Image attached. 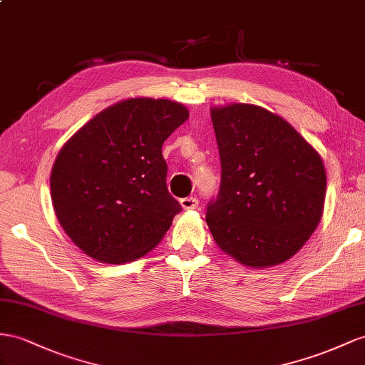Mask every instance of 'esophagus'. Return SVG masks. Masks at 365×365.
I'll return each mask as SVG.
<instances>
[{"instance_id": "esophagus-1", "label": "esophagus", "mask_w": 365, "mask_h": 365, "mask_svg": "<svg viewBox=\"0 0 365 365\" xmlns=\"http://www.w3.org/2000/svg\"><path fill=\"white\" fill-rule=\"evenodd\" d=\"M180 205H182L183 210H195V208H197V205H199V200L195 197H185V199L180 200Z\"/></svg>"}]
</instances>
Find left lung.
Masks as SVG:
<instances>
[{
  "mask_svg": "<svg viewBox=\"0 0 365 365\" xmlns=\"http://www.w3.org/2000/svg\"><path fill=\"white\" fill-rule=\"evenodd\" d=\"M222 177L207 223L220 250L265 268L285 262L321 222L327 175L321 155L297 130L260 106L211 109Z\"/></svg>",
  "mask_w": 365,
  "mask_h": 365,
  "instance_id": "8db88e82",
  "label": "left lung"
}]
</instances>
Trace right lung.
I'll list each match as a JSON object with an SVG mask.
<instances>
[{
    "label": "right lung",
    "instance_id": "obj_1",
    "mask_svg": "<svg viewBox=\"0 0 365 365\" xmlns=\"http://www.w3.org/2000/svg\"><path fill=\"white\" fill-rule=\"evenodd\" d=\"M190 112L165 98H128L73 134L55 158L51 197L60 225L83 253L126 264L149 253L180 203L168 191L165 140Z\"/></svg>",
    "mask_w": 365,
    "mask_h": 365
}]
</instances>
